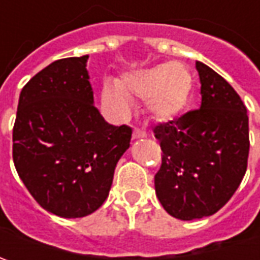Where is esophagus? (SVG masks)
<instances>
[{
	"label": "esophagus",
	"mask_w": 260,
	"mask_h": 260,
	"mask_svg": "<svg viewBox=\"0 0 260 260\" xmlns=\"http://www.w3.org/2000/svg\"><path fill=\"white\" fill-rule=\"evenodd\" d=\"M145 137H146V133L140 132V130H137V128L133 130V139H145Z\"/></svg>",
	"instance_id": "34e87169"
}]
</instances>
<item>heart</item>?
Returning a JSON list of instances; mask_svg holds the SVG:
<instances>
[{
    "label": "heart",
    "mask_w": 260,
    "mask_h": 260,
    "mask_svg": "<svg viewBox=\"0 0 260 260\" xmlns=\"http://www.w3.org/2000/svg\"><path fill=\"white\" fill-rule=\"evenodd\" d=\"M194 79L182 62H169L127 72L117 82L107 79L101 103L117 118L130 113V98L145 100V111L156 123H169L186 108Z\"/></svg>",
    "instance_id": "b5f03b06"
}]
</instances>
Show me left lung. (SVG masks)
<instances>
[{
    "instance_id": "left-lung-1",
    "label": "left lung",
    "mask_w": 260,
    "mask_h": 260,
    "mask_svg": "<svg viewBox=\"0 0 260 260\" xmlns=\"http://www.w3.org/2000/svg\"><path fill=\"white\" fill-rule=\"evenodd\" d=\"M201 107L156 125L162 166L155 191L168 214L189 221L217 213L242 182L249 156V117L233 86L195 62Z\"/></svg>"
}]
</instances>
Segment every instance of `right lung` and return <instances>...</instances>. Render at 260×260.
<instances>
[{
	"label": "right lung",
	"mask_w": 260,
	"mask_h": 260,
	"mask_svg": "<svg viewBox=\"0 0 260 260\" xmlns=\"http://www.w3.org/2000/svg\"><path fill=\"white\" fill-rule=\"evenodd\" d=\"M88 55L56 60L21 89L13 159L20 179L46 211L79 218L110 194L132 128L107 123L94 105Z\"/></svg>",
	"instance_id": "add662e5"
}]
</instances>
